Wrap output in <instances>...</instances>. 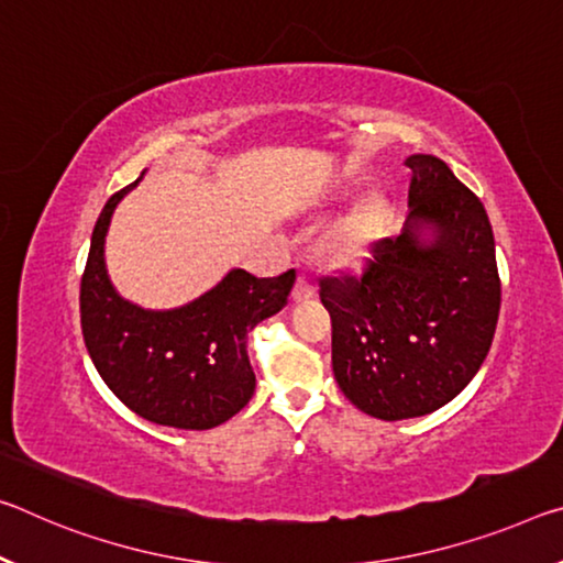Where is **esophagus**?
I'll return each mask as SVG.
<instances>
[{"label": "esophagus", "instance_id": "34e87169", "mask_svg": "<svg viewBox=\"0 0 563 563\" xmlns=\"http://www.w3.org/2000/svg\"><path fill=\"white\" fill-rule=\"evenodd\" d=\"M310 298H316V288L306 278H298L296 288H292V300L300 302V300H310Z\"/></svg>", "mask_w": 563, "mask_h": 563}]
</instances>
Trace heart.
<instances>
[{"instance_id": "heart-1", "label": "heart", "mask_w": 563, "mask_h": 563, "mask_svg": "<svg viewBox=\"0 0 563 563\" xmlns=\"http://www.w3.org/2000/svg\"><path fill=\"white\" fill-rule=\"evenodd\" d=\"M383 210L386 205L380 198H368L347 216L338 218L318 240V255L323 257V263L338 267V271L361 267L368 255L371 240L380 228Z\"/></svg>"}]
</instances>
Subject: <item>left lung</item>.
<instances>
[{
	"instance_id": "left-lung-1",
	"label": "left lung",
	"mask_w": 563,
	"mask_h": 563,
	"mask_svg": "<svg viewBox=\"0 0 563 563\" xmlns=\"http://www.w3.org/2000/svg\"><path fill=\"white\" fill-rule=\"evenodd\" d=\"M408 218L371 250L361 278L320 280L343 396L380 421L428 416L486 361L501 308L484 205L449 165L410 155Z\"/></svg>"
}]
</instances>
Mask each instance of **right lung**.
<instances>
[{"label":"right lung","instance_id":"1","mask_svg":"<svg viewBox=\"0 0 563 563\" xmlns=\"http://www.w3.org/2000/svg\"><path fill=\"white\" fill-rule=\"evenodd\" d=\"M97 218L79 288V318L89 358L124 406L157 426L208 431L233 418L255 394L247 333L288 306L296 271L255 278L233 267L185 306L153 310L122 298L104 263V238L120 200Z\"/></svg>","mask_w":563,"mask_h":563}]
</instances>
